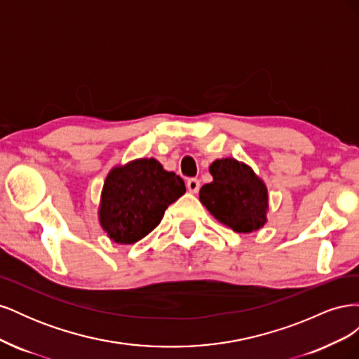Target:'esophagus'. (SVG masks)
Returning a JSON list of instances; mask_svg holds the SVG:
<instances>
[{"mask_svg": "<svg viewBox=\"0 0 359 359\" xmlns=\"http://www.w3.org/2000/svg\"><path fill=\"white\" fill-rule=\"evenodd\" d=\"M187 189L190 193H198L199 189H201V182L198 178H190L187 181Z\"/></svg>", "mask_w": 359, "mask_h": 359, "instance_id": "1", "label": "esophagus"}]
</instances>
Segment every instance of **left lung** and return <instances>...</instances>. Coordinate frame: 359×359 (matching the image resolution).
<instances>
[{"mask_svg": "<svg viewBox=\"0 0 359 359\" xmlns=\"http://www.w3.org/2000/svg\"><path fill=\"white\" fill-rule=\"evenodd\" d=\"M212 182L199 199L217 220L235 232L250 233L266 223L268 190L253 169L235 158H220L210 166Z\"/></svg>", "mask_w": 359, "mask_h": 359, "instance_id": "8db88e82", "label": "left lung"}]
</instances>
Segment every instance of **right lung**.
<instances>
[{
    "instance_id": "right-lung-1",
    "label": "right lung",
    "mask_w": 359,
    "mask_h": 359,
    "mask_svg": "<svg viewBox=\"0 0 359 359\" xmlns=\"http://www.w3.org/2000/svg\"><path fill=\"white\" fill-rule=\"evenodd\" d=\"M184 193L182 178L163 169L156 158H137L116 166L103 186L100 224L118 244L137 243L156 229L168 206Z\"/></svg>"
}]
</instances>
